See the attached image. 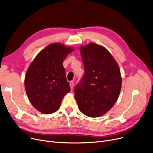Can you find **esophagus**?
Returning a JSON list of instances; mask_svg holds the SVG:
<instances>
[{
	"label": "esophagus",
	"mask_w": 153,
	"mask_h": 153,
	"mask_svg": "<svg viewBox=\"0 0 153 153\" xmlns=\"http://www.w3.org/2000/svg\"><path fill=\"white\" fill-rule=\"evenodd\" d=\"M70 86L71 90H72L73 89H74V82H70Z\"/></svg>",
	"instance_id": "obj_1"
}]
</instances>
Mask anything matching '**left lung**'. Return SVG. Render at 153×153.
I'll return each mask as SVG.
<instances>
[{"mask_svg": "<svg viewBox=\"0 0 153 153\" xmlns=\"http://www.w3.org/2000/svg\"><path fill=\"white\" fill-rule=\"evenodd\" d=\"M85 74L74 90L79 110L91 118L108 112L117 101L121 88L120 68L105 47L90 43L80 47Z\"/></svg>", "mask_w": 153, "mask_h": 153, "instance_id": "1", "label": "left lung"}]
</instances>
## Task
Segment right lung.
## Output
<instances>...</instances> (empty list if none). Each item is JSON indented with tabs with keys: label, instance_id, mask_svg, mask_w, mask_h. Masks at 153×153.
Masks as SVG:
<instances>
[{
	"label": "right lung",
	"instance_id": "obj_1",
	"mask_svg": "<svg viewBox=\"0 0 153 153\" xmlns=\"http://www.w3.org/2000/svg\"><path fill=\"white\" fill-rule=\"evenodd\" d=\"M73 50L60 43H52L40 51L28 68L25 91L30 102L42 113L57 111L70 91L63 62Z\"/></svg>",
	"mask_w": 153,
	"mask_h": 153
}]
</instances>
